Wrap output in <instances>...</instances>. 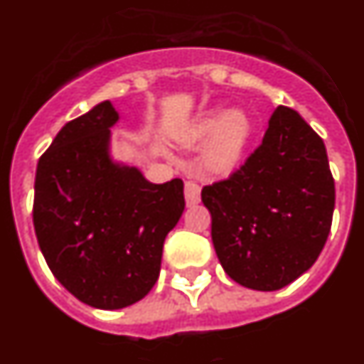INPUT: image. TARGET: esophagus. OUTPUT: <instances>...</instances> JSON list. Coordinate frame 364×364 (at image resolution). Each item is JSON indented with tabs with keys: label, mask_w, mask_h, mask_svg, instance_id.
Segmentation results:
<instances>
[{
	"label": "esophagus",
	"mask_w": 364,
	"mask_h": 364,
	"mask_svg": "<svg viewBox=\"0 0 364 364\" xmlns=\"http://www.w3.org/2000/svg\"><path fill=\"white\" fill-rule=\"evenodd\" d=\"M185 201H187L188 207H194L200 203V185L198 183H185Z\"/></svg>",
	"instance_id": "obj_1"
}]
</instances>
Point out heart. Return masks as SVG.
I'll return each mask as SVG.
<instances>
[{"label":"heart","instance_id":"heart-1","mask_svg":"<svg viewBox=\"0 0 364 364\" xmlns=\"http://www.w3.org/2000/svg\"><path fill=\"white\" fill-rule=\"evenodd\" d=\"M253 135L252 118L239 109H210L177 135L183 148L201 149L200 164L209 176L224 177L244 163Z\"/></svg>","mask_w":364,"mask_h":364}]
</instances>
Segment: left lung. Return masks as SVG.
Segmentation results:
<instances>
[{"label":"left lung","instance_id":"1","mask_svg":"<svg viewBox=\"0 0 364 364\" xmlns=\"http://www.w3.org/2000/svg\"><path fill=\"white\" fill-rule=\"evenodd\" d=\"M220 264L239 285L279 291L318 259L331 229L335 183L323 140L277 107L262 144L225 181L201 191Z\"/></svg>","mask_w":364,"mask_h":364}]
</instances>
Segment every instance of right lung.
<instances>
[{
  "mask_svg": "<svg viewBox=\"0 0 364 364\" xmlns=\"http://www.w3.org/2000/svg\"><path fill=\"white\" fill-rule=\"evenodd\" d=\"M112 103L68 122L38 161L33 224L60 285L96 309L142 300L161 272L163 244L185 209L183 181H148L111 154Z\"/></svg>",
  "mask_w": 364,
  "mask_h": 364,
  "instance_id": "1",
  "label": "right lung"
}]
</instances>
